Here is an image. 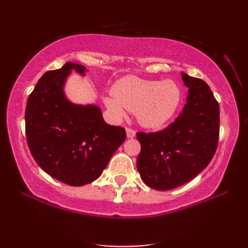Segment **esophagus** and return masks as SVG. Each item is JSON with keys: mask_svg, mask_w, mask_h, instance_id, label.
Wrapping results in <instances>:
<instances>
[{"mask_svg": "<svg viewBox=\"0 0 248 248\" xmlns=\"http://www.w3.org/2000/svg\"><path fill=\"white\" fill-rule=\"evenodd\" d=\"M135 135H136V132L134 131V129H132L129 127L126 128V136L128 137V139H133V137H134Z\"/></svg>", "mask_w": 248, "mask_h": 248, "instance_id": "obj_1", "label": "esophagus"}]
</instances>
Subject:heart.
I'll return each mask as SVG.
<instances>
[{"label": "heart", "instance_id": "1", "mask_svg": "<svg viewBox=\"0 0 248 248\" xmlns=\"http://www.w3.org/2000/svg\"><path fill=\"white\" fill-rule=\"evenodd\" d=\"M182 102L180 85L173 79H144L127 76L116 83L114 96L104 98L105 106L115 119L136 113L143 127L161 128L173 119Z\"/></svg>", "mask_w": 248, "mask_h": 248}]
</instances>
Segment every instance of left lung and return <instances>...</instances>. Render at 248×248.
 Segmentation results:
<instances>
[{"label": "left lung", "instance_id": "8db88e82", "mask_svg": "<svg viewBox=\"0 0 248 248\" xmlns=\"http://www.w3.org/2000/svg\"><path fill=\"white\" fill-rule=\"evenodd\" d=\"M188 87L182 114L165 129L136 134L140 143L137 170L147 186L169 190L199 175L215 154L219 134V106L209 86L182 72Z\"/></svg>", "mask_w": 248, "mask_h": 248}]
</instances>
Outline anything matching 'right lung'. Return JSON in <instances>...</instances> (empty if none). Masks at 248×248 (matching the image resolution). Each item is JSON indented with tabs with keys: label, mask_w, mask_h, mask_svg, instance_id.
Here are the masks:
<instances>
[{
	"label": "right lung",
	"mask_w": 248,
	"mask_h": 248,
	"mask_svg": "<svg viewBox=\"0 0 248 248\" xmlns=\"http://www.w3.org/2000/svg\"><path fill=\"white\" fill-rule=\"evenodd\" d=\"M72 72L85 76L87 70L67 62L39 79L26 104L25 132L30 151L45 173L82 186L101 176L126 133L105 123L100 106L68 100L64 89Z\"/></svg>",
	"instance_id": "right-lung-1"
}]
</instances>
